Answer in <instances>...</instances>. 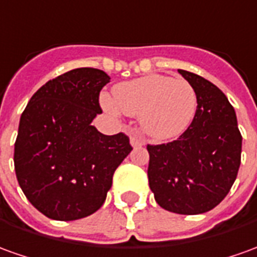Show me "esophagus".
I'll return each instance as SVG.
<instances>
[{
  "mask_svg": "<svg viewBox=\"0 0 257 257\" xmlns=\"http://www.w3.org/2000/svg\"><path fill=\"white\" fill-rule=\"evenodd\" d=\"M131 143H132L134 148H141V146L145 145V141H143L142 138H139L138 135H132L131 136Z\"/></svg>",
  "mask_w": 257,
  "mask_h": 257,
  "instance_id": "esophagus-1",
  "label": "esophagus"
}]
</instances>
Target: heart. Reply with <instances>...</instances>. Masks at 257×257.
Segmentation results:
<instances>
[{
  "instance_id": "b5f03b06",
  "label": "heart",
  "mask_w": 257,
  "mask_h": 257,
  "mask_svg": "<svg viewBox=\"0 0 257 257\" xmlns=\"http://www.w3.org/2000/svg\"><path fill=\"white\" fill-rule=\"evenodd\" d=\"M114 102L104 99L108 111L116 108L131 116H141L142 129L156 141H169L186 132L198 108V97L187 80L151 74L115 85ZM117 106L115 107L114 105Z\"/></svg>"
}]
</instances>
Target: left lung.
<instances>
[{
    "mask_svg": "<svg viewBox=\"0 0 257 257\" xmlns=\"http://www.w3.org/2000/svg\"><path fill=\"white\" fill-rule=\"evenodd\" d=\"M179 73L198 97L194 119L172 142L148 145L149 187L162 208L183 215L215 208L238 176L242 135L233 106L211 81Z\"/></svg>",
    "mask_w": 257,
    "mask_h": 257,
    "instance_id": "1",
    "label": "left lung"
}]
</instances>
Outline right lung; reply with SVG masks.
I'll return each mask as SVG.
<instances>
[{
	"label": "right lung",
	"instance_id": "add662e5",
	"mask_svg": "<svg viewBox=\"0 0 257 257\" xmlns=\"http://www.w3.org/2000/svg\"><path fill=\"white\" fill-rule=\"evenodd\" d=\"M108 74L70 70L42 85L21 115L15 141L17 179L43 215L74 221L101 208L112 176L132 146L123 132L102 135L91 125L101 114Z\"/></svg>",
	"mask_w": 257,
	"mask_h": 257
}]
</instances>
